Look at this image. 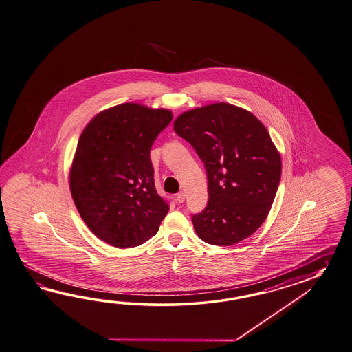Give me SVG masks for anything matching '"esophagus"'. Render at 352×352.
<instances>
[{"label":"esophagus","mask_w":352,"mask_h":352,"mask_svg":"<svg viewBox=\"0 0 352 352\" xmlns=\"http://www.w3.org/2000/svg\"><path fill=\"white\" fill-rule=\"evenodd\" d=\"M176 200H177V203L182 204V203L185 201V194H184V192H179L177 197H176Z\"/></svg>","instance_id":"esophagus-1"}]
</instances>
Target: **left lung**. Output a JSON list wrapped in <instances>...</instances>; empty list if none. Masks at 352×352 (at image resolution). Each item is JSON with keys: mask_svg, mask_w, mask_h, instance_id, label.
<instances>
[{"mask_svg": "<svg viewBox=\"0 0 352 352\" xmlns=\"http://www.w3.org/2000/svg\"><path fill=\"white\" fill-rule=\"evenodd\" d=\"M173 129L205 164L209 203L192 217L200 239L233 245L254 234L270 212L281 177V157L265 125L228 102L179 115Z\"/></svg>", "mask_w": 352, "mask_h": 352, "instance_id": "8db88e82", "label": "left lung"}]
</instances>
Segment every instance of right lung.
<instances>
[{"label": "right lung", "mask_w": 352, "mask_h": 352, "mask_svg": "<svg viewBox=\"0 0 352 352\" xmlns=\"http://www.w3.org/2000/svg\"><path fill=\"white\" fill-rule=\"evenodd\" d=\"M172 116L168 109L125 102L100 111L82 131L69 190L85 224L107 245L144 243L170 210L155 191L149 152Z\"/></svg>", "instance_id": "1"}]
</instances>
